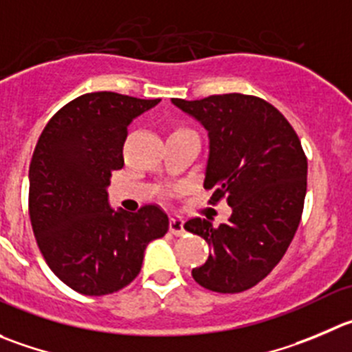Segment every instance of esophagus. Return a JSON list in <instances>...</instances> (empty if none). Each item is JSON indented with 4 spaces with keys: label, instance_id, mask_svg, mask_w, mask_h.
Listing matches in <instances>:
<instances>
[{
    "label": "esophagus",
    "instance_id": "1",
    "mask_svg": "<svg viewBox=\"0 0 352 352\" xmlns=\"http://www.w3.org/2000/svg\"><path fill=\"white\" fill-rule=\"evenodd\" d=\"M169 232L176 236H182L185 233V221L182 217H170Z\"/></svg>",
    "mask_w": 352,
    "mask_h": 352
}]
</instances>
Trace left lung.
I'll use <instances>...</instances> for the list:
<instances>
[{
	"label": "left lung",
	"mask_w": 352,
	"mask_h": 352,
	"mask_svg": "<svg viewBox=\"0 0 352 352\" xmlns=\"http://www.w3.org/2000/svg\"><path fill=\"white\" fill-rule=\"evenodd\" d=\"M173 103L195 117L209 135L204 188L210 204L224 197L226 223L212 226L193 217L186 232L210 247L192 276L204 289L239 294L257 285L280 263L300 223L307 186V159L289 120L266 100L240 93Z\"/></svg>",
	"instance_id": "1"
}]
</instances>
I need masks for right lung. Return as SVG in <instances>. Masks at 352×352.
<instances>
[{
  "label": "right lung",
  "mask_w": 352,
  "mask_h": 352,
  "mask_svg": "<svg viewBox=\"0 0 352 352\" xmlns=\"http://www.w3.org/2000/svg\"><path fill=\"white\" fill-rule=\"evenodd\" d=\"M160 102L86 93L50 119L29 167V216L39 250L65 285L107 296L138 276L152 240L169 230L159 206L113 210L107 186L124 166L128 126Z\"/></svg>",
  "instance_id": "add662e5"
}]
</instances>
